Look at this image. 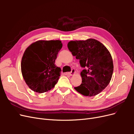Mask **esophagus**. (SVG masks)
Listing matches in <instances>:
<instances>
[{"label": "esophagus", "instance_id": "esophagus-1", "mask_svg": "<svg viewBox=\"0 0 134 134\" xmlns=\"http://www.w3.org/2000/svg\"><path fill=\"white\" fill-rule=\"evenodd\" d=\"M75 69H72L71 70V71L69 72V75H74L75 74Z\"/></svg>", "mask_w": 134, "mask_h": 134}]
</instances>
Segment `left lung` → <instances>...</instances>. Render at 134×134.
<instances>
[{
  "mask_svg": "<svg viewBox=\"0 0 134 134\" xmlns=\"http://www.w3.org/2000/svg\"><path fill=\"white\" fill-rule=\"evenodd\" d=\"M68 47L85 69L80 72L82 83L75 90L85 96L99 94L112 78L113 64L110 52L104 44L93 38L71 41Z\"/></svg>",
  "mask_w": 134,
  "mask_h": 134,
  "instance_id": "1",
  "label": "left lung"
}]
</instances>
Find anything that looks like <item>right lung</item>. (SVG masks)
Returning <instances> with one entry per match:
<instances>
[{"label": "right lung", "instance_id": "obj_1", "mask_svg": "<svg viewBox=\"0 0 134 134\" xmlns=\"http://www.w3.org/2000/svg\"><path fill=\"white\" fill-rule=\"evenodd\" d=\"M62 47L60 40H39L26 48L22 58L21 71L31 90L41 93L55 87L62 71L55 62Z\"/></svg>", "mask_w": 134, "mask_h": 134}]
</instances>
